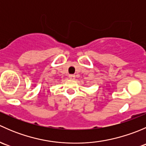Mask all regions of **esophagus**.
Listing matches in <instances>:
<instances>
[{"mask_svg":"<svg viewBox=\"0 0 146 146\" xmlns=\"http://www.w3.org/2000/svg\"><path fill=\"white\" fill-rule=\"evenodd\" d=\"M69 78L71 79V80H74L76 78V76L75 75H69Z\"/></svg>","mask_w":146,"mask_h":146,"instance_id":"34e87169","label":"esophagus"}]
</instances>
